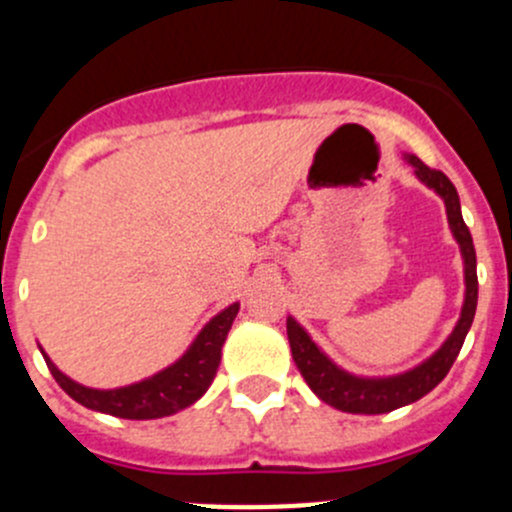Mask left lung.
I'll use <instances>...</instances> for the list:
<instances>
[{
	"label": "left lung",
	"instance_id": "8db88e82",
	"mask_svg": "<svg viewBox=\"0 0 512 512\" xmlns=\"http://www.w3.org/2000/svg\"><path fill=\"white\" fill-rule=\"evenodd\" d=\"M404 160L414 167V175L426 187L434 189L446 204V217H449L451 234L456 239L458 249L463 256V281H466V295H463L461 318H458L456 328L446 337L444 345L426 357L421 365L402 374H392V377H360L342 367H337L313 340L300 328V323L288 315L286 330L288 342H291V355L298 365L300 374L308 382V387L323 399L330 407L340 409L347 414H387L399 407L416 402L424 394H429L441 379L451 370L456 362L458 352H461L463 340H466L468 330H471L473 315H476L478 303V276H476V249H473L471 231H468L466 221L461 217V202H458V192L451 184V179L439 170H431L416 155H404Z\"/></svg>",
	"mask_w": 512,
	"mask_h": 512
}]
</instances>
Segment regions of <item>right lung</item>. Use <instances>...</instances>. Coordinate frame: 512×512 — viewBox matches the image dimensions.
Wrapping results in <instances>:
<instances>
[{"instance_id": "right-lung-1", "label": "right lung", "mask_w": 512, "mask_h": 512, "mask_svg": "<svg viewBox=\"0 0 512 512\" xmlns=\"http://www.w3.org/2000/svg\"><path fill=\"white\" fill-rule=\"evenodd\" d=\"M236 313H239V303H231L229 308L221 310L204 325L202 333L194 337L192 345L177 362H172L170 367L152 374V377L128 384V387H83V384L66 377L51 362V357L41 350V345L39 350L59 387L83 407L100 414L120 416V419H162V416L177 414L197 402L207 392L209 384L214 382V374H217L221 362V347H224Z\"/></svg>"}]
</instances>
